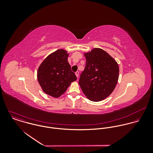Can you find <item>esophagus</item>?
<instances>
[{"label":"esophagus","instance_id":"obj_1","mask_svg":"<svg viewBox=\"0 0 153 153\" xmlns=\"http://www.w3.org/2000/svg\"><path fill=\"white\" fill-rule=\"evenodd\" d=\"M75 75H76V77L78 78V76H79V72H78V71H76V72H75Z\"/></svg>","mask_w":153,"mask_h":153}]
</instances>
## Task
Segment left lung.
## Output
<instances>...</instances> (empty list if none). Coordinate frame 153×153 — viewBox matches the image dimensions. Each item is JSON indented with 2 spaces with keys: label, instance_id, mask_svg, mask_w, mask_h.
<instances>
[{
  "label": "left lung",
  "instance_id": "8db88e82",
  "mask_svg": "<svg viewBox=\"0 0 153 153\" xmlns=\"http://www.w3.org/2000/svg\"><path fill=\"white\" fill-rule=\"evenodd\" d=\"M84 55L86 65L80 75L79 84L89 100L95 102L102 101L115 88L119 66L113 58L100 48H94Z\"/></svg>",
  "mask_w": 153,
  "mask_h": 153
}]
</instances>
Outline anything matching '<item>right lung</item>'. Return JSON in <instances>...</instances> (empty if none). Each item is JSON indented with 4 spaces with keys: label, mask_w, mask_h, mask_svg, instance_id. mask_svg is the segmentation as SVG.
Instances as JSON below:
<instances>
[{
    "label": "right lung",
    "mask_w": 153,
    "mask_h": 153,
    "mask_svg": "<svg viewBox=\"0 0 153 153\" xmlns=\"http://www.w3.org/2000/svg\"><path fill=\"white\" fill-rule=\"evenodd\" d=\"M69 54L58 49L48 55L39 66L37 77L44 92L54 98L62 95L76 76L68 62Z\"/></svg>",
    "instance_id": "right-lung-1"
}]
</instances>
